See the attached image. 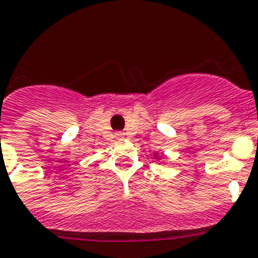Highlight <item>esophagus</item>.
I'll return each instance as SVG.
<instances>
[{
  "instance_id": "esophagus-1",
  "label": "esophagus",
  "mask_w": 258,
  "mask_h": 258,
  "mask_svg": "<svg viewBox=\"0 0 258 258\" xmlns=\"http://www.w3.org/2000/svg\"><path fill=\"white\" fill-rule=\"evenodd\" d=\"M123 135H124V134H122V133H118V134H116V138H123Z\"/></svg>"
}]
</instances>
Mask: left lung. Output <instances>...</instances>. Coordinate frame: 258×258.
Listing matches in <instances>:
<instances>
[{
  "mask_svg": "<svg viewBox=\"0 0 258 258\" xmlns=\"http://www.w3.org/2000/svg\"><path fill=\"white\" fill-rule=\"evenodd\" d=\"M156 156H157V155H156V153H155V157H156Z\"/></svg>",
  "mask_w": 258,
  "mask_h": 258,
  "instance_id": "left-lung-1",
  "label": "left lung"
}]
</instances>
